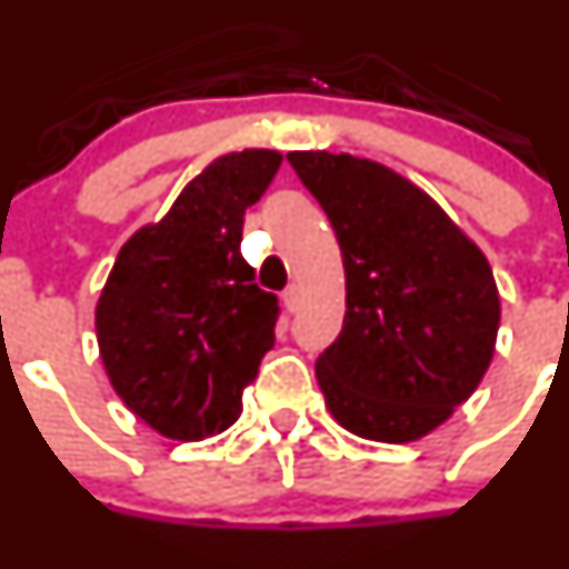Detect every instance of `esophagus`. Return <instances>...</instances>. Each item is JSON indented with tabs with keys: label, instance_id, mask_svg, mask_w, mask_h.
I'll return each mask as SVG.
<instances>
[{
	"label": "esophagus",
	"instance_id": "esophagus-1",
	"mask_svg": "<svg viewBox=\"0 0 569 569\" xmlns=\"http://www.w3.org/2000/svg\"><path fill=\"white\" fill-rule=\"evenodd\" d=\"M282 301H284L287 312H296L298 303H301V287H298L296 282L287 284V287H284V292H282Z\"/></svg>",
	"mask_w": 569,
	"mask_h": 569
}]
</instances>
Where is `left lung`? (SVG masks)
<instances>
[{
  "instance_id": "left-lung-1",
  "label": "left lung",
  "mask_w": 569,
  "mask_h": 569,
  "mask_svg": "<svg viewBox=\"0 0 569 569\" xmlns=\"http://www.w3.org/2000/svg\"><path fill=\"white\" fill-rule=\"evenodd\" d=\"M346 268L342 331L315 362L331 418L373 442H415L481 385L500 298L473 240L381 162L290 151Z\"/></svg>"
}]
</instances>
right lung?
Listing matches in <instances>:
<instances>
[{"label":"right lung","instance_id":"right-lung-1","mask_svg":"<svg viewBox=\"0 0 569 569\" xmlns=\"http://www.w3.org/2000/svg\"><path fill=\"white\" fill-rule=\"evenodd\" d=\"M282 154L218 157L171 210L118 251L96 303V340L121 401L162 437L204 440L243 412V390L273 348L279 303L240 257L246 207Z\"/></svg>","mask_w":569,"mask_h":569}]
</instances>
